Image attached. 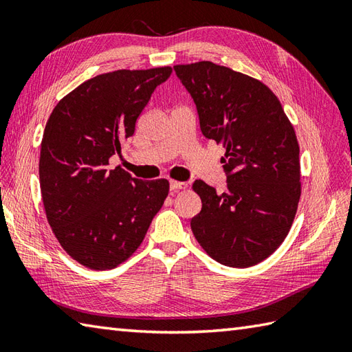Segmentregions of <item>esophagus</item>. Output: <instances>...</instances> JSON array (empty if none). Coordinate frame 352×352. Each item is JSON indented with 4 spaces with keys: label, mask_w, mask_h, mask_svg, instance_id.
<instances>
[{
    "label": "esophagus",
    "mask_w": 352,
    "mask_h": 352,
    "mask_svg": "<svg viewBox=\"0 0 352 352\" xmlns=\"http://www.w3.org/2000/svg\"><path fill=\"white\" fill-rule=\"evenodd\" d=\"M169 186H170V190H183V189H188V188H189L188 183H184V182H175V180H170Z\"/></svg>",
    "instance_id": "esophagus-1"
}]
</instances>
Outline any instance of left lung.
<instances>
[{"instance_id":"1","label":"left lung","mask_w":352,"mask_h":352,"mask_svg":"<svg viewBox=\"0 0 352 352\" xmlns=\"http://www.w3.org/2000/svg\"><path fill=\"white\" fill-rule=\"evenodd\" d=\"M207 139L226 148L227 190L193 183L203 207L193 236L221 265L250 267L278 248L301 197L300 145L280 100L260 80L212 62L174 66Z\"/></svg>"}]
</instances>
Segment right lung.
Returning a JSON list of instances; mask_svg holds the SVG:
<instances>
[{
    "label": "right lung",
    "instance_id": "add662e5",
    "mask_svg": "<svg viewBox=\"0 0 352 352\" xmlns=\"http://www.w3.org/2000/svg\"><path fill=\"white\" fill-rule=\"evenodd\" d=\"M170 66L119 69L81 83L57 102L45 125L39 180L43 208L62 248L80 265L107 271L133 256L169 193L109 168Z\"/></svg>",
    "mask_w": 352,
    "mask_h": 352
}]
</instances>
